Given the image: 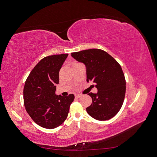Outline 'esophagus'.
Wrapping results in <instances>:
<instances>
[{"instance_id":"esophagus-1","label":"esophagus","mask_w":157,"mask_h":157,"mask_svg":"<svg viewBox=\"0 0 157 157\" xmlns=\"http://www.w3.org/2000/svg\"><path fill=\"white\" fill-rule=\"evenodd\" d=\"M82 95L81 94H76L75 95V98H80V97H81Z\"/></svg>"}]
</instances>
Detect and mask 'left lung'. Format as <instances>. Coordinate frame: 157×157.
<instances>
[{"label":"left lung","mask_w":157,"mask_h":157,"mask_svg":"<svg viewBox=\"0 0 157 157\" xmlns=\"http://www.w3.org/2000/svg\"><path fill=\"white\" fill-rule=\"evenodd\" d=\"M71 56L84 64L86 81L96 85V94L90 92L91 105L86 108L90 116L98 121H107L115 117L122 105L126 93V80L117 61L106 52L89 49L71 53Z\"/></svg>","instance_id":"left-lung-1"}]
</instances>
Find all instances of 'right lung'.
<instances>
[{"label":"right lung","instance_id":"right-lung-1","mask_svg":"<svg viewBox=\"0 0 157 157\" xmlns=\"http://www.w3.org/2000/svg\"><path fill=\"white\" fill-rule=\"evenodd\" d=\"M68 54L53 55L42 59L27 77L23 88L26 111L36 124L47 129L60 126L67 117L75 99L56 95L59 72Z\"/></svg>","mask_w":157,"mask_h":157}]
</instances>
